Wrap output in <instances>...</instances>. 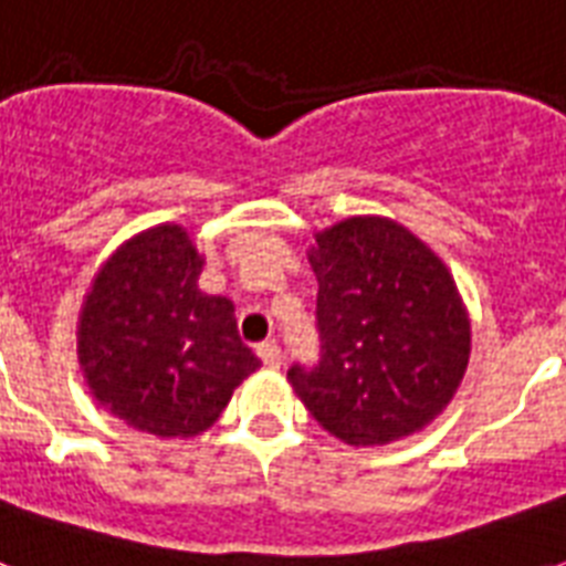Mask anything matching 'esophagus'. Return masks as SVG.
Masks as SVG:
<instances>
[{
    "mask_svg": "<svg viewBox=\"0 0 566 566\" xmlns=\"http://www.w3.org/2000/svg\"><path fill=\"white\" fill-rule=\"evenodd\" d=\"M258 358L264 361V367H282V349H279V344H261L258 346Z\"/></svg>",
    "mask_w": 566,
    "mask_h": 566,
    "instance_id": "1",
    "label": "esophagus"
}]
</instances>
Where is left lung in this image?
I'll return each mask as SVG.
<instances>
[{"label": "left lung", "instance_id": "1", "mask_svg": "<svg viewBox=\"0 0 566 566\" xmlns=\"http://www.w3.org/2000/svg\"><path fill=\"white\" fill-rule=\"evenodd\" d=\"M319 361L293 364L311 417L349 447H385L429 426L470 361V317L447 264L387 217L317 231Z\"/></svg>", "mask_w": 566, "mask_h": 566}]
</instances>
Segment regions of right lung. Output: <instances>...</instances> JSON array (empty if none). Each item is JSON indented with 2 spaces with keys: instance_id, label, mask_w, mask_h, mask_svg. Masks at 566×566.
<instances>
[{
  "instance_id": "add662e5",
  "label": "right lung",
  "mask_w": 566,
  "mask_h": 566,
  "mask_svg": "<svg viewBox=\"0 0 566 566\" xmlns=\"http://www.w3.org/2000/svg\"><path fill=\"white\" fill-rule=\"evenodd\" d=\"M205 258L161 222L102 264L78 317V364L114 417L158 438L211 429L234 387L261 367L234 305L199 291Z\"/></svg>"
}]
</instances>
